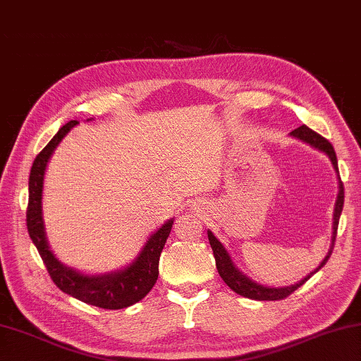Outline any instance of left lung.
I'll return each mask as SVG.
<instances>
[{
	"label": "left lung",
	"instance_id": "1",
	"mask_svg": "<svg viewBox=\"0 0 361 361\" xmlns=\"http://www.w3.org/2000/svg\"><path fill=\"white\" fill-rule=\"evenodd\" d=\"M293 137H297V139L303 140L306 143H310L314 148H319L320 152H324L329 154V158L331 159L333 166H335L336 172H338V159H336V153H335V148H333L331 143L322 137L317 133H314L312 129H310L307 126H300L295 130L290 133ZM343 205H344V185L343 181L339 178V194H338V200H336V207H335V222H333V241H331V247L329 254H326V257L322 260V264H320L316 270H314L311 274H307L305 279H301L300 283L293 284L290 287H281V289H271V287H264V286H259L255 284L254 281H251L249 278H246L245 274H241L237 268L233 267L232 260H231V255L227 254V251L224 249L218 240H216L214 235L212 232H208V240H209V245H212L213 249V255H214V260H216V268H218V273L219 276L222 278V281L231 287L233 292H237L241 297H246V298H252V300H259V301H274V300H284L289 297L290 293H293L295 290L298 289L300 286H303L307 279H310L314 273L319 271L320 268H322L326 260L330 259V255L333 252V247H335V241H336V233H338V224H339V216L341 212H343Z\"/></svg>",
	"mask_w": 361,
	"mask_h": 361
}]
</instances>
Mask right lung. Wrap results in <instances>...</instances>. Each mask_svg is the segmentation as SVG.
Here are the masks:
<instances>
[{"label":"right lung","instance_id":"1","mask_svg":"<svg viewBox=\"0 0 361 361\" xmlns=\"http://www.w3.org/2000/svg\"><path fill=\"white\" fill-rule=\"evenodd\" d=\"M77 123V120H71L64 124L32 162L28 183L30 197L28 208H26V227H28L32 243L36 245L45 268L58 289L83 303L102 307V310H123V307L133 306L143 297H147V293L156 284L159 274V257L169 233L172 231L173 221L166 222L158 232L153 233L139 257L123 271L104 274V276H83L55 259V255L49 249L47 240H45L41 213L44 172L58 143Z\"/></svg>","mask_w":361,"mask_h":361}]
</instances>
